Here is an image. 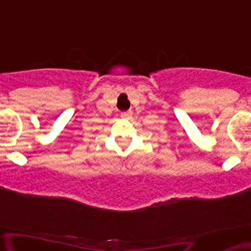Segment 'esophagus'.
<instances>
[{
  "instance_id": "esophagus-1",
  "label": "esophagus",
  "mask_w": 251,
  "mask_h": 251,
  "mask_svg": "<svg viewBox=\"0 0 251 251\" xmlns=\"http://www.w3.org/2000/svg\"><path fill=\"white\" fill-rule=\"evenodd\" d=\"M132 115V111L131 110H126V111H123L122 113V116L123 117H130Z\"/></svg>"
}]
</instances>
